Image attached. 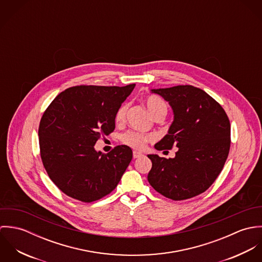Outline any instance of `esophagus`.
<instances>
[{
  "instance_id": "obj_1",
  "label": "esophagus",
  "mask_w": 262,
  "mask_h": 262,
  "mask_svg": "<svg viewBox=\"0 0 262 262\" xmlns=\"http://www.w3.org/2000/svg\"><path fill=\"white\" fill-rule=\"evenodd\" d=\"M141 156H143V154L141 152H138V151L133 152V158H139Z\"/></svg>"
}]
</instances>
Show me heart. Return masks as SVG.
Returning a JSON list of instances; mask_svg holds the SVG:
<instances>
[{"label": "heart", "instance_id": "1", "mask_svg": "<svg viewBox=\"0 0 262 262\" xmlns=\"http://www.w3.org/2000/svg\"><path fill=\"white\" fill-rule=\"evenodd\" d=\"M146 108L153 118L156 117H164L167 113L166 103L157 96H149L144 100ZM127 105L121 106L115 115V122L117 124H121L126 116ZM155 140V136L153 134L140 133L136 131H127L121 136V142L133 149L142 150L147 143Z\"/></svg>", "mask_w": 262, "mask_h": 262}]
</instances>
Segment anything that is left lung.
I'll return each mask as SVG.
<instances>
[{"label": "left lung", "instance_id": "8db88e82", "mask_svg": "<svg viewBox=\"0 0 262 262\" xmlns=\"http://www.w3.org/2000/svg\"><path fill=\"white\" fill-rule=\"evenodd\" d=\"M171 106L174 120L157 150L178 147L174 158L148 155V182L173 201L193 198L213 185L224 167L231 144L230 121L222 106L203 90L177 85L152 90Z\"/></svg>", "mask_w": 262, "mask_h": 262}]
</instances>
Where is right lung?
Returning <instances> with one entry per match:
<instances>
[{
	"label": "right lung",
	"instance_id": "1",
	"mask_svg": "<svg viewBox=\"0 0 262 262\" xmlns=\"http://www.w3.org/2000/svg\"><path fill=\"white\" fill-rule=\"evenodd\" d=\"M134 86H72L43 113L38 129L41 160L50 180L67 195L92 203L119 184L132 159L131 148L119 145L105 154L94 146L114 131L115 115Z\"/></svg>",
	"mask_w": 262,
	"mask_h": 262
}]
</instances>
